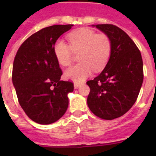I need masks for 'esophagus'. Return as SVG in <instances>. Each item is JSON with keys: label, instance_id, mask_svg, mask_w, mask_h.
<instances>
[{"label": "esophagus", "instance_id": "esophagus-1", "mask_svg": "<svg viewBox=\"0 0 156 156\" xmlns=\"http://www.w3.org/2000/svg\"><path fill=\"white\" fill-rule=\"evenodd\" d=\"M80 83H74V88L75 89H78V88H79V87H80Z\"/></svg>", "mask_w": 156, "mask_h": 156}]
</instances>
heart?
I'll return each mask as SVG.
<instances>
[{
    "label": "heart",
    "instance_id": "obj_1",
    "mask_svg": "<svg viewBox=\"0 0 156 156\" xmlns=\"http://www.w3.org/2000/svg\"><path fill=\"white\" fill-rule=\"evenodd\" d=\"M70 45L59 39L55 42L53 52L60 65L69 66L73 53L78 54L80 63L67 69L65 78L75 83H82L92 73L105 67L112 52V42L105 34H97L88 28H81L68 35Z\"/></svg>",
    "mask_w": 156,
    "mask_h": 156
}]
</instances>
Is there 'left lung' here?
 <instances>
[{
  "label": "left lung",
  "mask_w": 156,
  "mask_h": 156,
  "mask_svg": "<svg viewBox=\"0 0 156 156\" xmlns=\"http://www.w3.org/2000/svg\"><path fill=\"white\" fill-rule=\"evenodd\" d=\"M112 42L108 63L93 80L87 97L89 108L104 120H113L132 108L143 82V63L141 52L130 37L121 28L112 24L92 25Z\"/></svg>",
  "instance_id": "8db88e82"
}]
</instances>
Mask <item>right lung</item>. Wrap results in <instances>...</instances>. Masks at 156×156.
Listing matches in <instances>:
<instances>
[{
  "label": "right lung",
  "instance_id": "obj_1",
  "mask_svg": "<svg viewBox=\"0 0 156 156\" xmlns=\"http://www.w3.org/2000/svg\"><path fill=\"white\" fill-rule=\"evenodd\" d=\"M73 25H53L35 32L23 43L13 61L12 81L19 104L30 119L48 125L68 108L71 82L62 75L53 52L54 44Z\"/></svg>",
  "mask_w": 156,
  "mask_h": 156
}]
</instances>
